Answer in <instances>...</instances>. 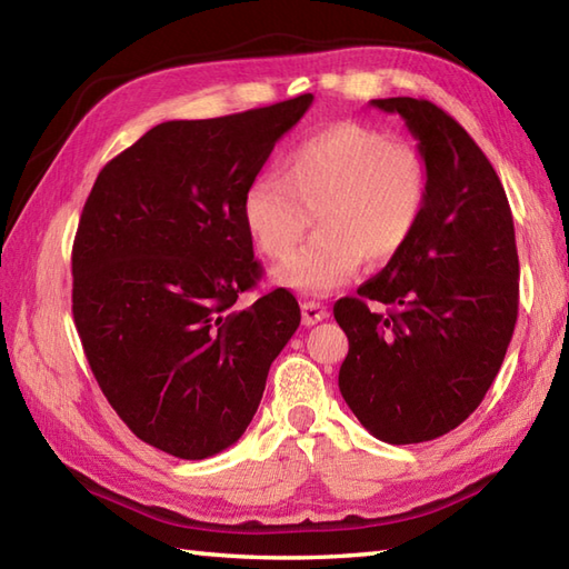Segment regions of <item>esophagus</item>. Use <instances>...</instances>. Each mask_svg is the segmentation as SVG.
Here are the masks:
<instances>
[{"label":"esophagus","instance_id":"34e87169","mask_svg":"<svg viewBox=\"0 0 569 569\" xmlns=\"http://www.w3.org/2000/svg\"><path fill=\"white\" fill-rule=\"evenodd\" d=\"M300 316H303V325H318L320 320H325L330 316L328 312V306L322 303H316V300H310V303H303V308H300Z\"/></svg>","mask_w":569,"mask_h":569}]
</instances>
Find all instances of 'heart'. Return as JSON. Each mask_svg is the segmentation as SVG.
Wrapping results in <instances>:
<instances>
[{
	"instance_id": "obj_1",
	"label": "heart",
	"mask_w": 569,
	"mask_h": 569,
	"mask_svg": "<svg viewBox=\"0 0 569 569\" xmlns=\"http://www.w3.org/2000/svg\"><path fill=\"white\" fill-rule=\"evenodd\" d=\"M426 202L428 168L413 147L340 122L288 151L281 176L251 178L239 210L251 244L269 259H286L306 232L308 212H316V239L276 271V281L325 296L347 283L365 259L396 257Z\"/></svg>"
}]
</instances>
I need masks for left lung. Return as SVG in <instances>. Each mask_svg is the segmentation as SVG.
I'll return each mask as SVG.
<instances>
[{"mask_svg": "<svg viewBox=\"0 0 569 569\" xmlns=\"http://www.w3.org/2000/svg\"><path fill=\"white\" fill-rule=\"evenodd\" d=\"M406 119L428 168L413 237L383 271L335 303L349 340L347 406L373 438L435 440L465 422L497 379L518 318V251L501 180L438 104L371 100ZM377 299L387 310L371 311Z\"/></svg>", "mask_w": 569, "mask_h": 569, "instance_id": "1", "label": "left lung"}]
</instances>
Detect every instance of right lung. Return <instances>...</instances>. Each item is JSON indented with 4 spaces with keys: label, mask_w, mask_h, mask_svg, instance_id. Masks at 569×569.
Wrapping results in <instances>:
<instances>
[{
    "label": "right lung",
    "mask_w": 569,
    "mask_h": 569,
    "mask_svg": "<svg viewBox=\"0 0 569 569\" xmlns=\"http://www.w3.org/2000/svg\"><path fill=\"white\" fill-rule=\"evenodd\" d=\"M312 94L149 129L107 163L72 241V318L107 401L139 440L180 459L234 445L271 361L300 325L261 278L241 196Z\"/></svg>",
    "instance_id": "1"
}]
</instances>
